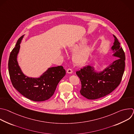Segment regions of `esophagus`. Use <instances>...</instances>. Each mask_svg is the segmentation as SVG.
I'll return each mask as SVG.
<instances>
[{
	"mask_svg": "<svg viewBox=\"0 0 134 134\" xmlns=\"http://www.w3.org/2000/svg\"><path fill=\"white\" fill-rule=\"evenodd\" d=\"M72 69H70V68H68L67 70V72L68 73V74H72Z\"/></svg>",
	"mask_w": 134,
	"mask_h": 134,
	"instance_id": "esophagus-1",
	"label": "esophagus"
}]
</instances>
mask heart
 <instances>
[{
    "mask_svg": "<svg viewBox=\"0 0 134 134\" xmlns=\"http://www.w3.org/2000/svg\"><path fill=\"white\" fill-rule=\"evenodd\" d=\"M87 42L86 38H82L79 41L72 43L67 46V49L71 52H75L72 56L73 63L77 65H82L88 60L92 53V48L89 46H85Z\"/></svg>",
    "mask_w": 134,
    "mask_h": 134,
    "instance_id": "1",
    "label": "heart"
}]
</instances>
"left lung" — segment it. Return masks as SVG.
<instances>
[{
    "label": "left lung",
    "instance_id": "obj_1",
    "mask_svg": "<svg viewBox=\"0 0 134 134\" xmlns=\"http://www.w3.org/2000/svg\"><path fill=\"white\" fill-rule=\"evenodd\" d=\"M111 50L116 59L102 71H97L94 67L87 65L76 72L80 79V93L88 99H96L104 97L120 84L125 66V55L116 36Z\"/></svg>",
    "mask_w": 134,
    "mask_h": 134
}]
</instances>
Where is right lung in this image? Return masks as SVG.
<instances>
[{
	"instance_id": "obj_1",
	"label": "right lung",
	"mask_w": 134,
	"mask_h": 134,
	"mask_svg": "<svg viewBox=\"0 0 134 134\" xmlns=\"http://www.w3.org/2000/svg\"><path fill=\"white\" fill-rule=\"evenodd\" d=\"M25 35L21 36L12 51L8 61L9 74L14 87L22 95L35 102L49 99L54 94L57 86L65 76L62 66L48 68L39 77H30L22 71L17 61L20 44Z\"/></svg>"
}]
</instances>
